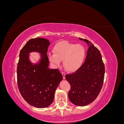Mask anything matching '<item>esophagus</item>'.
<instances>
[{
    "instance_id": "obj_1",
    "label": "esophagus",
    "mask_w": 124,
    "mask_h": 124,
    "mask_svg": "<svg viewBox=\"0 0 124 124\" xmlns=\"http://www.w3.org/2000/svg\"><path fill=\"white\" fill-rule=\"evenodd\" d=\"M62 76H63V79H65V76H66V73L63 72H62Z\"/></svg>"
}]
</instances>
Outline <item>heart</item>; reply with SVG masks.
I'll list each match as a JSON object with an SVG mask.
<instances>
[{"mask_svg": "<svg viewBox=\"0 0 124 124\" xmlns=\"http://www.w3.org/2000/svg\"><path fill=\"white\" fill-rule=\"evenodd\" d=\"M53 53L48 54L50 61L59 66L63 60L65 68L70 72H73L80 68L85 56V50L83 46L68 41H61L56 44Z\"/></svg>", "mask_w": 124, "mask_h": 124, "instance_id": "obj_1", "label": "heart"}]
</instances>
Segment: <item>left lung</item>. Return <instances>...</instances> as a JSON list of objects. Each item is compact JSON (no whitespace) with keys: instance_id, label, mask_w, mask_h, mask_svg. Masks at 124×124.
Returning a JSON list of instances; mask_svg holds the SVG:
<instances>
[{"instance_id":"1","label":"left lung","mask_w":124,"mask_h":124,"mask_svg":"<svg viewBox=\"0 0 124 124\" xmlns=\"http://www.w3.org/2000/svg\"><path fill=\"white\" fill-rule=\"evenodd\" d=\"M88 44L85 62L76 72L67 74L66 79L71 88L68 97L70 101L78 106H85L93 102L102 88L105 67L99 50L86 39L79 38Z\"/></svg>"}]
</instances>
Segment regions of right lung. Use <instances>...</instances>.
<instances>
[{
    "instance_id": "1",
    "label": "right lung",
    "mask_w": 124,
    "mask_h": 124,
    "mask_svg": "<svg viewBox=\"0 0 124 124\" xmlns=\"http://www.w3.org/2000/svg\"><path fill=\"white\" fill-rule=\"evenodd\" d=\"M50 43L44 38L29 40L21 49L17 63L19 91L26 102L38 108H46L53 102L56 89L63 78L58 69L48 68L47 52ZM31 51L41 54L39 63L32 65L29 61V53Z\"/></svg>"
}]
</instances>
